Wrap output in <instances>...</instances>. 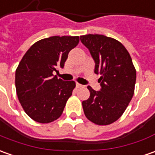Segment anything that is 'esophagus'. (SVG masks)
Masks as SVG:
<instances>
[{
  "label": "esophagus",
  "mask_w": 155,
  "mask_h": 155,
  "mask_svg": "<svg viewBox=\"0 0 155 155\" xmlns=\"http://www.w3.org/2000/svg\"><path fill=\"white\" fill-rule=\"evenodd\" d=\"M76 87L77 88H81V87H83L81 84H80V83H76Z\"/></svg>",
  "instance_id": "obj_1"
}]
</instances>
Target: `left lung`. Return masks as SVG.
<instances>
[{"instance_id":"1","label":"left lung","mask_w":155,"mask_h":155,"mask_svg":"<svg viewBox=\"0 0 155 155\" xmlns=\"http://www.w3.org/2000/svg\"><path fill=\"white\" fill-rule=\"evenodd\" d=\"M81 41L95 61L96 74H100L101 90L91 86L90 97L82 102L86 117L96 125L107 126L116 121L134 94L137 73L126 47L114 38L103 35H86Z\"/></svg>"}]
</instances>
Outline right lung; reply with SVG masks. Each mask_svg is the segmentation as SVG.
Wrapping results in <instances>:
<instances>
[{"label":"right lung","mask_w":155,"mask_h":155,"mask_svg":"<svg viewBox=\"0 0 155 155\" xmlns=\"http://www.w3.org/2000/svg\"><path fill=\"white\" fill-rule=\"evenodd\" d=\"M79 41V36L45 38L29 47L20 61L15 74L16 91L25 112L35 121L50 123L63 114L75 82L64 81L52 73L64 68L69 52Z\"/></svg>","instance_id":"1"}]
</instances>
